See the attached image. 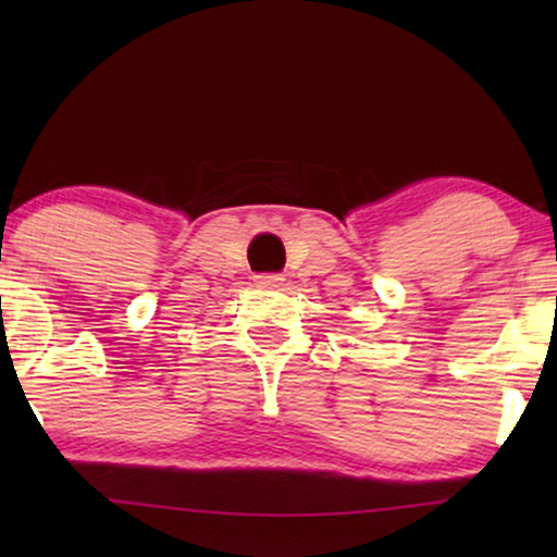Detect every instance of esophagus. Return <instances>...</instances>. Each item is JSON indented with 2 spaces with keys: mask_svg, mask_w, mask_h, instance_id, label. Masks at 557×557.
<instances>
[{
  "mask_svg": "<svg viewBox=\"0 0 557 557\" xmlns=\"http://www.w3.org/2000/svg\"><path fill=\"white\" fill-rule=\"evenodd\" d=\"M281 281H284V276H278V273H261V276H256V284L263 288L281 286Z\"/></svg>",
  "mask_w": 557,
  "mask_h": 557,
  "instance_id": "34e87169",
  "label": "esophagus"
}]
</instances>
